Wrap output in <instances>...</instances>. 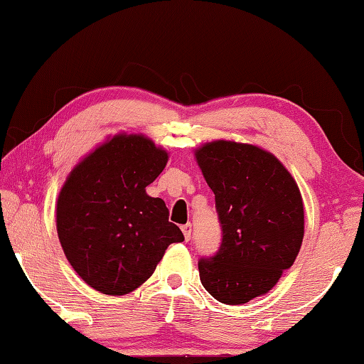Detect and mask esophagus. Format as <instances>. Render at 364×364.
I'll return each mask as SVG.
<instances>
[{
  "label": "esophagus",
  "instance_id": "1",
  "mask_svg": "<svg viewBox=\"0 0 364 364\" xmlns=\"http://www.w3.org/2000/svg\"><path fill=\"white\" fill-rule=\"evenodd\" d=\"M181 232H183V235H184V238L189 240V238H191V233H193V225H191V223L183 225Z\"/></svg>",
  "mask_w": 364,
  "mask_h": 364
}]
</instances>
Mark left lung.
Masks as SVG:
<instances>
[{
	"instance_id": "1",
	"label": "left lung",
	"mask_w": 364,
	"mask_h": 364,
	"mask_svg": "<svg viewBox=\"0 0 364 364\" xmlns=\"http://www.w3.org/2000/svg\"><path fill=\"white\" fill-rule=\"evenodd\" d=\"M215 194L222 246L199 261L207 291L225 304H243L272 290L290 269L304 236L299 188L274 154L235 141L205 142L194 151Z\"/></svg>"
}]
</instances>
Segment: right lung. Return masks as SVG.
Segmentation results:
<instances>
[{
  "label": "right lung",
  "instance_id": "obj_1",
  "mask_svg": "<svg viewBox=\"0 0 364 364\" xmlns=\"http://www.w3.org/2000/svg\"><path fill=\"white\" fill-rule=\"evenodd\" d=\"M168 152L144 134L108 137L69 173L56 200V232L65 256L85 284L121 296L154 274L171 243L184 236L168 209L146 188Z\"/></svg>",
  "mask_w": 364,
  "mask_h": 364
}]
</instances>
